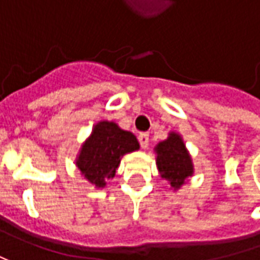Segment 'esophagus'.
Here are the masks:
<instances>
[{"label":"esophagus","mask_w":260,"mask_h":260,"mask_svg":"<svg viewBox=\"0 0 260 260\" xmlns=\"http://www.w3.org/2000/svg\"><path fill=\"white\" fill-rule=\"evenodd\" d=\"M139 142H140V146L143 149H147V146H149V135L147 133H140L139 135Z\"/></svg>","instance_id":"1"}]
</instances>
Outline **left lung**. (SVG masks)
<instances>
[{
	"label": "left lung",
	"instance_id": "1",
	"mask_svg": "<svg viewBox=\"0 0 260 260\" xmlns=\"http://www.w3.org/2000/svg\"><path fill=\"white\" fill-rule=\"evenodd\" d=\"M155 152L160 176L169 181L174 189H179L194 174L192 159L185 147L182 137L175 132L169 133L166 140L156 146Z\"/></svg>",
	"mask_w": 260,
	"mask_h": 260
}]
</instances>
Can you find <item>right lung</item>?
<instances>
[{
    "mask_svg": "<svg viewBox=\"0 0 260 260\" xmlns=\"http://www.w3.org/2000/svg\"><path fill=\"white\" fill-rule=\"evenodd\" d=\"M139 147L133 133L120 128L113 121H100L81 147L76 166L91 184L104 188L107 181L115 176L121 157L139 150Z\"/></svg>",
    "mask_w": 260,
    "mask_h": 260,
    "instance_id": "right-lung-1",
    "label": "right lung"
}]
</instances>
